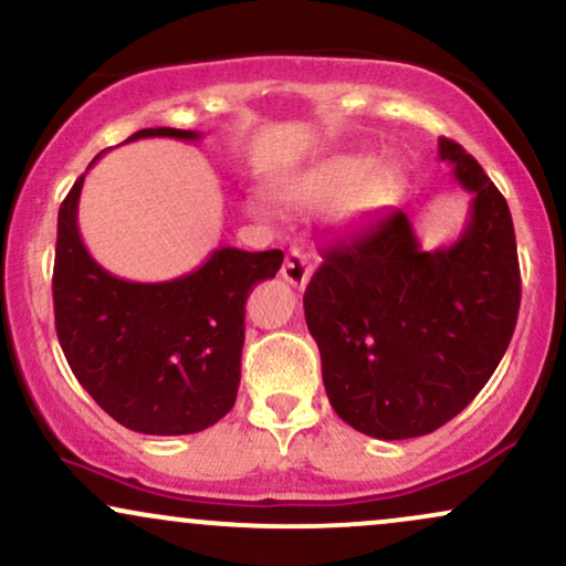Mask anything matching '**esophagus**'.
I'll return each mask as SVG.
<instances>
[{
	"label": "esophagus",
	"mask_w": 566,
	"mask_h": 566,
	"mask_svg": "<svg viewBox=\"0 0 566 566\" xmlns=\"http://www.w3.org/2000/svg\"><path fill=\"white\" fill-rule=\"evenodd\" d=\"M308 276H311L308 255H305V252H301V250H290L287 258H284V263H282V279H284V282H290L292 287H305Z\"/></svg>",
	"instance_id": "esophagus-1"
}]
</instances>
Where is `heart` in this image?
<instances>
[{"mask_svg": "<svg viewBox=\"0 0 566 566\" xmlns=\"http://www.w3.org/2000/svg\"><path fill=\"white\" fill-rule=\"evenodd\" d=\"M271 193L279 205L292 210L322 207L333 200L329 216L337 223H348L380 210L394 199L396 175L388 167H373V159L359 154H335L276 180ZM252 212L263 216V201H252Z\"/></svg>", "mask_w": 566, "mask_h": 566, "instance_id": "heart-1", "label": "heart"}]
</instances>
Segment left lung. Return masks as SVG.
Wrapping results in <instances>:
<instances>
[{"mask_svg": "<svg viewBox=\"0 0 566 566\" xmlns=\"http://www.w3.org/2000/svg\"><path fill=\"white\" fill-rule=\"evenodd\" d=\"M439 157L473 193L450 247L426 252L405 210L324 250L303 295L329 405L375 439L437 431L492 378L522 303L516 237L503 193L460 143Z\"/></svg>", "mask_w": 566, "mask_h": 566, "instance_id": "left-lung-1", "label": "left lung"}]
</instances>
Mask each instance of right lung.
Instances as JSON below:
<instances>
[{
  "instance_id": "obj_1",
  "label": "right lung",
  "mask_w": 566,
  "mask_h": 566,
  "mask_svg": "<svg viewBox=\"0 0 566 566\" xmlns=\"http://www.w3.org/2000/svg\"><path fill=\"white\" fill-rule=\"evenodd\" d=\"M140 138L197 140L199 133L148 127L127 143ZM82 184L84 175L57 212L53 269L55 329L71 373L129 431L180 437L216 426L242 378L244 303L258 282L276 276L284 252L220 247L186 276L127 282L82 242Z\"/></svg>"
}]
</instances>
